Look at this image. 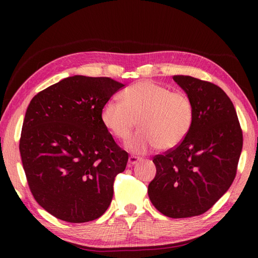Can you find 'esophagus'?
<instances>
[{
  "label": "esophagus",
  "mask_w": 258,
  "mask_h": 258,
  "mask_svg": "<svg viewBox=\"0 0 258 258\" xmlns=\"http://www.w3.org/2000/svg\"><path fill=\"white\" fill-rule=\"evenodd\" d=\"M141 160H142V158H141L140 156L131 155V156L128 157V163H130V165H135V164L139 163Z\"/></svg>",
  "instance_id": "esophagus-1"
}]
</instances>
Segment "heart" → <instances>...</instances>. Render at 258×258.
Masks as SVG:
<instances>
[{"mask_svg": "<svg viewBox=\"0 0 258 258\" xmlns=\"http://www.w3.org/2000/svg\"><path fill=\"white\" fill-rule=\"evenodd\" d=\"M141 130L126 149L136 154L154 150H171L188 135L194 120L193 103L183 92H173L154 81H141L120 93V102L107 101L101 120L109 133L126 141L135 126Z\"/></svg>", "mask_w": 258, "mask_h": 258, "instance_id": "obj_1", "label": "heart"}]
</instances>
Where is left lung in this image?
I'll return each mask as SVG.
<instances>
[{
  "label": "left lung",
  "instance_id": "1",
  "mask_svg": "<svg viewBox=\"0 0 258 258\" xmlns=\"http://www.w3.org/2000/svg\"><path fill=\"white\" fill-rule=\"evenodd\" d=\"M173 80L193 103V125L182 143L154 157L156 175L147 193L163 215L185 218L210 210L231 187L243 133L231 98L221 87L186 75Z\"/></svg>",
  "mask_w": 258,
  "mask_h": 258
}]
</instances>
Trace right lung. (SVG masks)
Listing matches in <instances>:
<instances>
[{
    "label": "right lung",
    "mask_w": 258,
    "mask_h": 258,
    "mask_svg": "<svg viewBox=\"0 0 258 258\" xmlns=\"http://www.w3.org/2000/svg\"><path fill=\"white\" fill-rule=\"evenodd\" d=\"M124 85L74 75L38 93L22 126L20 153L30 189L51 215L69 223L102 216L128 154L101 120V109Z\"/></svg>",
    "instance_id": "add662e5"
}]
</instances>
